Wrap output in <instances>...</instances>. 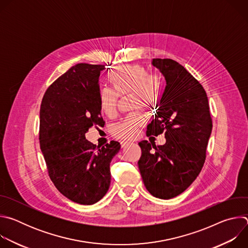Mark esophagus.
Segmentation results:
<instances>
[{
	"label": "esophagus",
	"mask_w": 248,
	"mask_h": 248,
	"mask_svg": "<svg viewBox=\"0 0 248 248\" xmlns=\"http://www.w3.org/2000/svg\"><path fill=\"white\" fill-rule=\"evenodd\" d=\"M129 143H130L129 141H125V140H122V141H121V145H122L123 148H124V147H126Z\"/></svg>",
	"instance_id": "1"
}]
</instances>
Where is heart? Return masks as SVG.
<instances>
[{
  "label": "heart",
  "instance_id": "obj_1",
  "mask_svg": "<svg viewBox=\"0 0 248 248\" xmlns=\"http://www.w3.org/2000/svg\"><path fill=\"white\" fill-rule=\"evenodd\" d=\"M108 79L112 89L102 90L99 98L100 109L107 116H113L116 113L118 95L132 92L134 107H147L157 101L162 87L160 78L149 75L148 69L139 64L119 67L110 73ZM144 122V117L141 114H130L113 126V134L119 138L131 139Z\"/></svg>",
  "mask_w": 248,
  "mask_h": 248
}]
</instances>
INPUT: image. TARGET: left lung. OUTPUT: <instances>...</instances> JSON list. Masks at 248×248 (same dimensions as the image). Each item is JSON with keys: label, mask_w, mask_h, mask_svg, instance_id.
Returning <instances> with one entry per match:
<instances>
[{"label": "left lung", "mask_w": 248, "mask_h": 248, "mask_svg": "<svg viewBox=\"0 0 248 248\" xmlns=\"http://www.w3.org/2000/svg\"><path fill=\"white\" fill-rule=\"evenodd\" d=\"M166 79L155 119L147 136L165 132L166 143L142 140L138 168L146 189L160 199L183 193L197 178L212 131L207 94L187 70L170 59H153Z\"/></svg>", "instance_id": "1"}]
</instances>
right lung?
I'll return each instance as SVG.
<instances>
[{
    "label": "right lung",
    "mask_w": 248,
    "mask_h": 248,
    "mask_svg": "<svg viewBox=\"0 0 248 248\" xmlns=\"http://www.w3.org/2000/svg\"><path fill=\"white\" fill-rule=\"evenodd\" d=\"M103 64L78 63L47 89L40 108V148L51 181L66 198L82 205L101 200L111 185L110 164L118 141L98 146L86 140L101 125L100 73Z\"/></svg>",
    "instance_id": "right-lung-1"
}]
</instances>
